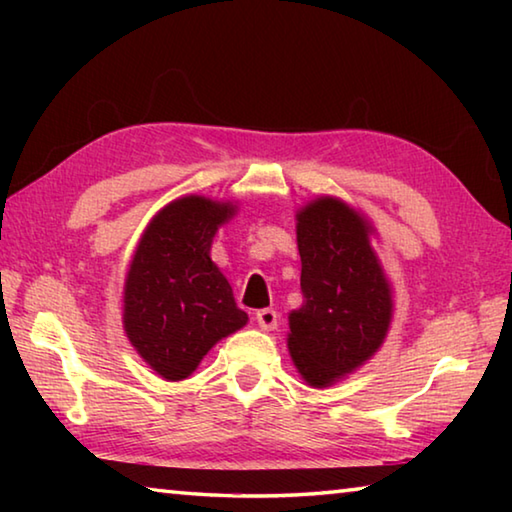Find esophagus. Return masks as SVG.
I'll use <instances>...</instances> for the list:
<instances>
[{
	"instance_id": "34e87169",
	"label": "esophagus",
	"mask_w": 512,
	"mask_h": 512,
	"mask_svg": "<svg viewBox=\"0 0 512 512\" xmlns=\"http://www.w3.org/2000/svg\"><path fill=\"white\" fill-rule=\"evenodd\" d=\"M257 325L266 329V332H268V329H275L277 327V311L271 309V307L259 309L257 311Z\"/></svg>"
}]
</instances>
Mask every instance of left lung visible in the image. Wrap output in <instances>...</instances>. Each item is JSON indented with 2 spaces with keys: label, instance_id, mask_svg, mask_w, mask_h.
<instances>
[{
  "label": "left lung",
  "instance_id": "1",
  "mask_svg": "<svg viewBox=\"0 0 512 512\" xmlns=\"http://www.w3.org/2000/svg\"><path fill=\"white\" fill-rule=\"evenodd\" d=\"M368 235V223L336 198H318L298 214L305 302L289 316V352L309 386L323 388L361 366L391 325V287Z\"/></svg>",
  "mask_w": 512,
  "mask_h": 512
}]
</instances>
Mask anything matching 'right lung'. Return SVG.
Wrapping results in <instances>:
<instances>
[{
    "mask_svg": "<svg viewBox=\"0 0 512 512\" xmlns=\"http://www.w3.org/2000/svg\"><path fill=\"white\" fill-rule=\"evenodd\" d=\"M232 214L230 203L178 198L155 214L135 250L124 327L140 357L169 381L192 375L216 341L248 320L210 259L212 237Z\"/></svg>",
    "mask_w": 512,
    "mask_h": 512,
    "instance_id": "obj_1",
    "label": "right lung"
}]
</instances>
